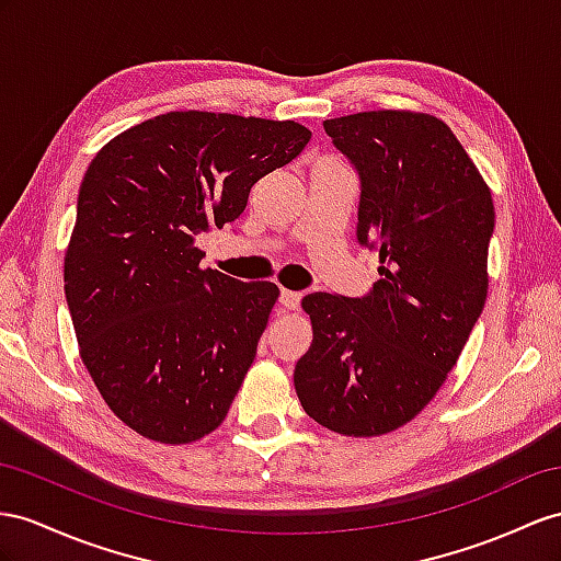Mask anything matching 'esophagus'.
Masks as SVG:
<instances>
[{
    "label": "esophagus",
    "instance_id": "1",
    "mask_svg": "<svg viewBox=\"0 0 561 561\" xmlns=\"http://www.w3.org/2000/svg\"><path fill=\"white\" fill-rule=\"evenodd\" d=\"M279 304H282L286 310H296V308L300 306V294L289 291V289H282V294H279Z\"/></svg>",
    "mask_w": 561,
    "mask_h": 561
}]
</instances>
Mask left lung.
Returning <instances> with one entry per match:
<instances>
[{
    "instance_id": "left-lung-1",
    "label": "left lung",
    "mask_w": 561,
    "mask_h": 561,
    "mask_svg": "<svg viewBox=\"0 0 561 561\" xmlns=\"http://www.w3.org/2000/svg\"><path fill=\"white\" fill-rule=\"evenodd\" d=\"M360 172L357 239L379 251L365 298L310 294L312 343L294 369L300 405L353 438L412 422L457 365L488 296L491 186L440 118L410 108L324 121Z\"/></svg>"
}]
</instances>
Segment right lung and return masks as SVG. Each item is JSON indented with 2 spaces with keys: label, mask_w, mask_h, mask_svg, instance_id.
<instances>
[{
  "label": "right lung",
  "mask_w": 561,
  "mask_h": 561,
  "mask_svg": "<svg viewBox=\"0 0 561 561\" xmlns=\"http://www.w3.org/2000/svg\"><path fill=\"white\" fill-rule=\"evenodd\" d=\"M310 137L296 121L170 111L92 158L64 289L82 365L139 436L184 445L227 417L279 289L201 270L194 237L237 220Z\"/></svg>",
  "instance_id": "right-lung-1"
}]
</instances>
